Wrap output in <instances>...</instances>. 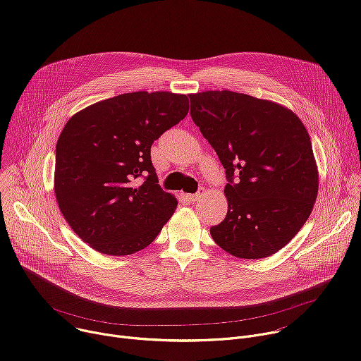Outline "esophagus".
<instances>
[{"label":"esophagus","instance_id":"esophagus-1","mask_svg":"<svg viewBox=\"0 0 361 361\" xmlns=\"http://www.w3.org/2000/svg\"><path fill=\"white\" fill-rule=\"evenodd\" d=\"M187 197L190 201H200L204 197V188H200L195 194H188Z\"/></svg>","mask_w":361,"mask_h":361}]
</instances>
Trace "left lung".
Wrapping results in <instances>:
<instances>
[{"mask_svg": "<svg viewBox=\"0 0 361 361\" xmlns=\"http://www.w3.org/2000/svg\"><path fill=\"white\" fill-rule=\"evenodd\" d=\"M191 118L226 169L227 216L213 240L238 259L276 254L310 217L319 170L304 124L287 107L247 94H190Z\"/></svg>", "mask_w": 361, "mask_h": 361, "instance_id": "left-lung-1", "label": "left lung"}]
</instances>
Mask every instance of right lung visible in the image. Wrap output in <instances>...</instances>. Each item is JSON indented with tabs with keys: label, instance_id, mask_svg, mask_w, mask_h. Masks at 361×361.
<instances>
[{
	"label": "right lung",
	"instance_id": "1",
	"mask_svg": "<svg viewBox=\"0 0 361 361\" xmlns=\"http://www.w3.org/2000/svg\"><path fill=\"white\" fill-rule=\"evenodd\" d=\"M185 94L135 91L75 113L56 147L54 192L61 214L91 248L134 254L159 235L177 198L157 184L149 149L188 113ZM144 175L146 181L135 180Z\"/></svg>",
	"mask_w": 361,
	"mask_h": 361
}]
</instances>
